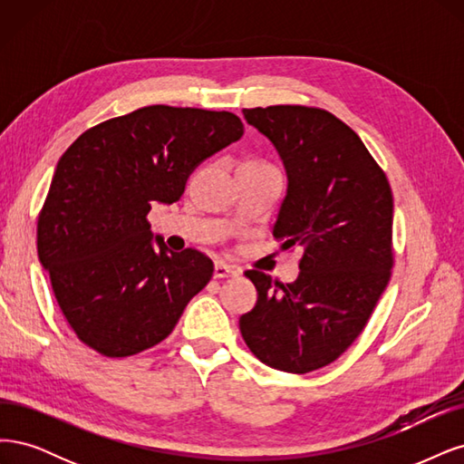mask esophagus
Returning <instances> with one entry per match:
<instances>
[{"instance_id":"1","label":"esophagus","mask_w":464,"mask_h":464,"mask_svg":"<svg viewBox=\"0 0 464 464\" xmlns=\"http://www.w3.org/2000/svg\"><path fill=\"white\" fill-rule=\"evenodd\" d=\"M235 276H238V270L235 266H227L223 262H218L214 266V277L216 279H226V277H235Z\"/></svg>"}]
</instances>
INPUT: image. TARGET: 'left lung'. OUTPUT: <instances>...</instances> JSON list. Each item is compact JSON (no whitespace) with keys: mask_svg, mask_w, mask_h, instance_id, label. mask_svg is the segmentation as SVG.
<instances>
[{"mask_svg":"<svg viewBox=\"0 0 464 464\" xmlns=\"http://www.w3.org/2000/svg\"><path fill=\"white\" fill-rule=\"evenodd\" d=\"M243 113L285 163L289 185L274 237L285 250L301 246L303 256L287 285L245 272L258 301L238 325L258 361L306 373L353 345L390 283L393 192L361 137L334 113L289 103Z\"/></svg>","mask_w":464,"mask_h":464,"instance_id":"left-lung-1","label":"left lung"}]
</instances>
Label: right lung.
<instances>
[{"label": "right lung", "mask_w": 464, "mask_h": 464, "mask_svg": "<svg viewBox=\"0 0 464 464\" xmlns=\"http://www.w3.org/2000/svg\"><path fill=\"white\" fill-rule=\"evenodd\" d=\"M231 111L146 106L86 129L59 158L38 214V258L86 347L108 358L166 339L214 276L194 248L152 246L154 202H177L192 169L243 137Z\"/></svg>", "instance_id": "right-lung-1"}]
</instances>
